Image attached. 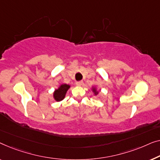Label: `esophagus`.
I'll use <instances>...</instances> for the list:
<instances>
[{"instance_id": "esophagus-1", "label": "esophagus", "mask_w": 160, "mask_h": 160, "mask_svg": "<svg viewBox=\"0 0 160 160\" xmlns=\"http://www.w3.org/2000/svg\"><path fill=\"white\" fill-rule=\"evenodd\" d=\"M83 84V82L82 81H78L77 82H76V85H78V86H81Z\"/></svg>"}]
</instances>
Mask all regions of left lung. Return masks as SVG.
<instances>
[{
  "mask_svg": "<svg viewBox=\"0 0 160 160\" xmlns=\"http://www.w3.org/2000/svg\"><path fill=\"white\" fill-rule=\"evenodd\" d=\"M92 90H93V92L94 93V94H95V95L96 96V95H98V92L96 91V88H92Z\"/></svg>",
  "mask_w": 160,
  "mask_h": 160,
  "instance_id": "left-lung-1",
  "label": "left lung"
}]
</instances>
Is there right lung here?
Segmentation results:
<instances>
[{"instance_id": "right-lung-1", "label": "right lung", "mask_w": 160, "mask_h": 160, "mask_svg": "<svg viewBox=\"0 0 160 160\" xmlns=\"http://www.w3.org/2000/svg\"><path fill=\"white\" fill-rule=\"evenodd\" d=\"M70 88V85L67 84H62L57 89L53 92V98L57 102H61L64 99L67 91Z\"/></svg>"}]
</instances>
